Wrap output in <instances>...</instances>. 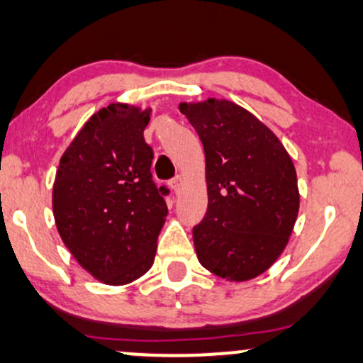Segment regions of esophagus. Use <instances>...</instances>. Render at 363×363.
I'll return each instance as SVG.
<instances>
[{"mask_svg":"<svg viewBox=\"0 0 363 363\" xmlns=\"http://www.w3.org/2000/svg\"><path fill=\"white\" fill-rule=\"evenodd\" d=\"M169 186H171V189H172V191H174V192H176V194H177V192H179V191H181V187H182V177H181V176L174 177V179H172V181H171V182H169Z\"/></svg>","mask_w":363,"mask_h":363,"instance_id":"obj_1","label":"esophagus"}]
</instances>
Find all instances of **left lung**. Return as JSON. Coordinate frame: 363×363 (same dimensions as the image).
Masks as SVG:
<instances>
[{
	"label": "left lung",
	"instance_id": "1",
	"mask_svg": "<svg viewBox=\"0 0 363 363\" xmlns=\"http://www.w3.org/2000/svg\"><path fill=\"white\" fill-rule=\"evenodd\" d=\"M203 142L208 211L192 229L199 263L228 281L272 266L300 209L296 171L277 135L229 100L179 104Z\"/></svg>",
	"mask_w": 363,
	"mask_h": 363
}]
</instances>
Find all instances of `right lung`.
<instances>
[{
	"label": "right lung",
	"instance_id": "right-lung-1",
	"mask_svg": "<svg viewBox=\"0 0 363 363\" xmlns=\"http://www.w3.org/2000/svg\"><path fill=\"white\" fill-rule=\"evenodd\" d=\"M150 108L110 104L94 113L60 159L55 224L82 268L105 284H127L154 263L166 223V187L152 181L144 130Z\"/></svg>",
	"mask_w": 363,
	"mask_h": 363
}]
</instances>
